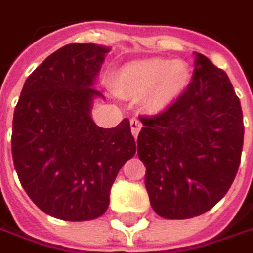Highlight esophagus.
Segmentation results:
<instances>
[{
	"label": "esophagus",
	"mask_w": 253,
	"mask_h": 253,
	"mask_svg": "<svg viewBox=\"0 0 253 253\" xmlns=\"http://www.w3.org/2000/svg\"><path fill=\"white\" fill-rule=\"evenodd\" d=\"M130 127H131V133H133V136L134 137H137V134H139V131H140L141 128V120L139 117H133L131 120H130Z\"/></svg>",
	"instance_id": "34e87169"
}]
</instances>
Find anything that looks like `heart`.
<instances>
[{
	"label": "heart",
	"mask_w": 253,
	"mask_h": 253,
	"mask_svg": "<svg viewBox=\"0 0 253 253\" xmlns=\"http://www.w3.org/2000/svg\"><path fill=\"white\" fill-rule=\"evenodd\" d=\"M189 82V70L183 61L149 58L127 64L120 70L116 87L122 94H147L152 109H163L182 93Z\"/></svg>",
	"instance_id": "obj_1"
}]
</instances>
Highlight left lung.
<instances>
[{
    "mask_svg": "<svg viewBox=\"0 0 253 253\" xmlns=\"http://www.w3.org/2000/svg\"><path fill=\"white\" fill-rule=\"evenodd\" d=\"M139 119L137 155L153 211L165 219L211 211L235 180L244 146L241 101L226 73L196 54L185 91L165 110Z\"/></svg>",
    "mask_w": 253,
    "mask_h": 253,
    "instance_id": "8db88e82",
    "label": "left lung"
}]
</instances>
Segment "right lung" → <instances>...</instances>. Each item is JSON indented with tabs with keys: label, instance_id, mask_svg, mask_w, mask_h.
I'll list each match as a JSON object with an SVG mask.
<instances>
[{
	"label": "right lung",
	"instance_id": "add662e5",
	"mask_svg": "<svg viewBox=\"0 0 253 253\" xmlns=\"http://www.w3.org/2000/svg\"><path fill=\"white\" fill-rule=\"evenodd\" d=\"M110 50L68 44L48 55L25 80L14 110L11 150L24 190L61 220L103 215L122 166L136 153L128 119L98 127L90 109L97 74Z\"/></svg>",
	"mask_w": 253,
	"mask_h": 253
}]
</instances>
